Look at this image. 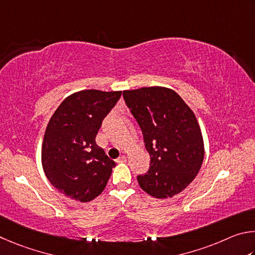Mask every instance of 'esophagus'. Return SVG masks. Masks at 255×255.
Returning <instances> with one entry per match:
<instances>
[{
  "label": "esophagus",
  "instance_id": "obj_1",
  "mask_svg": "<svg viewBox=\"0 0 255 255\" xmlns=\"http://www.w3.org/2000/svg\"><path fill=\"white\" fill-rule=\"evenodd\" d=\"M127 161V157L125 155H121V157L116 160V162H125Z\"/></svg>",
  "mask_w": 255,
  "mask_h": 255
}]
</instances>
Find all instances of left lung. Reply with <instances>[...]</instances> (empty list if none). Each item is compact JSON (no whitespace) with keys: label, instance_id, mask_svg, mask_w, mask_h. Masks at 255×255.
Returning <instances> with one entry per match:
<instances>
[{"label":"left lung","instance_id":"1","mask_svg":"<svg viewBox=\"0 0 255 255\" xmlns=\"http://www.w3.org/2000/svg\"><path fill=\"white\" fill-rule=\"evenodd\" d=\"M140 125L150 168L137 176L142 189L154 198L172 197L197 176L204 160V140L197 119L170 88L142 87L123 92Z\"/></svg>","mask_w":255,"mask_h":255}]
</instances>
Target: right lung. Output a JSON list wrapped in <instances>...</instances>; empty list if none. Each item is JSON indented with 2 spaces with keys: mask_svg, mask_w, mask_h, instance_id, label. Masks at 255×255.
Listing matches in <instances>:
<instances>
[{
  "mask_svg": "<svg viewBox=\"0 0 255 255\" xmlns=\"http://www.w3.org/2000/svg\"><path fill=\"white\" fill-rule=\"evenodd\" d=\"M122 92L85 89L62 101L44 132L41 162L48 180L61 194L82 203L106 187L115 162L96 144L103 120Z\"/></svg>",
  "mask_w": 255,
  "mask_h": 255,
  "instance_id": "obj_1",
  "label": "right lung"
}]
</instances>
